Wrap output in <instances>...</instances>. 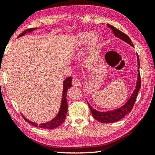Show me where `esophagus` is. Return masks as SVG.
<instances>
[{
  "label": "esophagus",
  "mask_w": 155,
  "mask_h": 155,
  "mask_svg": "<svg viewBox=\"0 0 155 155\" xmlns=\"http://www.w3.org/2000/svg\"><path fill=\"white\" fill-rule=\"evenodd\" d=\"M72 83L73 85L75 86V87H79V86H81V81H79V79H78L77 77H76L73 78Z\"/></svg>",
  "instance_id": "34e87169"
}]
</instances>
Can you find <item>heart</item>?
Returning a JSON list of instances; mask_svg holds the SVG:
<instances>
[{
    "mask_svg": "<svg viewBox=\"0 0 155 155\" xmlns=\"http://www.w3.org/2000/svg\"><path fill=\"white\" fill-rule=\"evenodd\" d=\"M98 40V35L96 33H92L91 31H85L77 33L74 37L73 43L77 47H79L89 42L91 47H94Z\"/></svg>",
    "mask_w": 155,
    "mask_h": 155,
    "instance_id": "1",
    "label": "heart"
}]
</instances>
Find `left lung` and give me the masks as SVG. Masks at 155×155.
<instances>
[{
	"label": "left lung",
	"mask_w": 155,
	"mask_h": 155,
	"mask_svg": "<svg viewBox=\"0 0 155 155\" xmlns=\"http://www.w3.org/2000/svg\"><path fill=\"white\" fill-rule=\"evenodd\" d=\"M107 26L111 28L115 36H116L117 38L121 39L122 40L128 43V44H130V46H132L133 47V44L132 42V41L130 40L129 37H128L127 34L122 32L121 31L118 30L117 28L114 27V26H112L111 25L107 24ZM137 57V63H138L137 64L138 77H137V83H136L135 89L134 91L133 92L132 95L130 96V98L128 99V101L127 102V103H126L124 105L120 107V108L112 110V111H106V112H101V111H96V110H95L91 107V106L87 101L89 107H90V109L91 114H92L94 119H96V120H98V121L101 122L102 123H112V122L119 121L120 120L123 118L126 115L128 114V113H130L131 111V110H132L133 106H134V104L135 103L139 90H140V89L141 88V77H140V59H139L138 54Z\"/></svg>",
	"instance_id": "obj_1"
}]
</instances>
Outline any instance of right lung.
<instances>
[{
	"label": "right lung",
	"mask_w": 155,
	"mask_h": 155,
	"mask_svg": "<svg viewBox=\"0 0 155 155\" xmlns=\"http://www.w3.org/2000/svg\"><path fill=\"white\" fill-rule=\"evenodd\" d=\"M37 28H28V29L25 30L24 32H22L21 34H20L18 38L20 37L24 36L27 33H29L35 30ZM72 87V77H68L66 79H65L64 81V84H63V94H62V99H61V107H60L59 113L57 114V116L54 117L53 119L50 120L49 122H47L46 123H42V124H38L37 123L31 122L30 120H27L26 117L24 116V119L26 121L30 123L31 124H32L34 127H39L41 128H45V129H53V128H55L57 127H59L63 122H64L65 119V117H66L67 111H68V103H67V99H66V96H67V92L68 90L70 87Z\"/></svg>",
	"instance_id": "1"
}]
</instances>
